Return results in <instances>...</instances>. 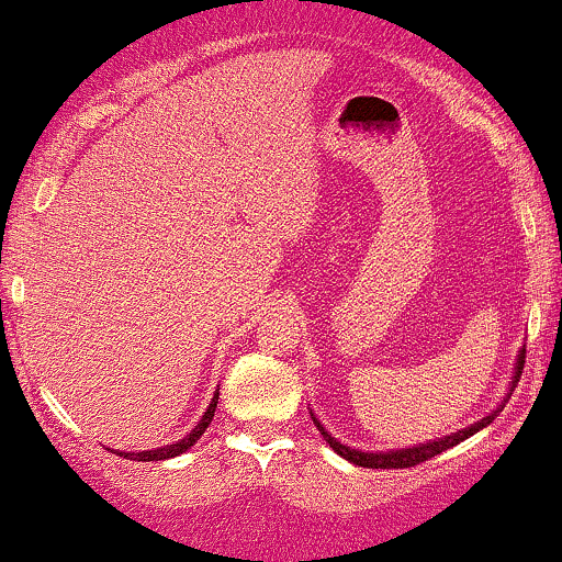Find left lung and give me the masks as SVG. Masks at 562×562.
I'll return each instance as SVG.
<instances>
[{
    "label": "left lung",
    "instance_id": "1",
    "mask_svg": "<svg viewBox=\"0 0 562 562\" xmlns=\"http://www.w3.org/2000/svg\"><path fill=\"white\" fill-rule=\"evenodd\" d=\"M524 363H526V350H520L518 367H516V376H513V387H510L508 397H505V401H510L513 390H516L520 374H524ZM503 408H505V403L499 405L497 411H492L490 416L482 418V422H476L474 427L456 431V435H450V437H445V439H437V442L418 445V448H408V450H390V452H361V450H350L348 445H340L333 435H327V431H324V427H322L319 422H316L314 416H311V418H314V424H316V427H319L324 439H327V442H329V448H333V450L337 452V456L346 458V461L356 463V465H363V469H411V465H418V463L429 461V458L439 456V452H445L448 448H452V445L463 442V439H469L471 435H476V431L484 429L486 424L495 422V418L499 416V411H503Z\"/></svg>",
    "mask_w": 562,
    "mask_h": 562
}]
</instances>
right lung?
Segmentation results:
<instances>
[{
    "label": "right lung",
    "instance_id": "1",
    "mask_svg": "<svg viewBox=\"0 0 562 562\" xmlns=\"http://www.w3.org/2000/svg\"><path fill=\"white\" fill-rule=\"evenodd\" d=\"M216 401H220V392H216V395L212 397V403H209L206 414H204V418H201V422H199V427H195V429L191 431V435H186V439H180V442L167 445V448H157V450H144V452H117V456L131 458V461H167V458L180 456V452H186L188 448H193L195 439H199L201 435H204L209 424H212V418H214V408H216Z\"/></svg>",
    "mask_w": 562,
    "mask_h": 562
}]
</instances>
